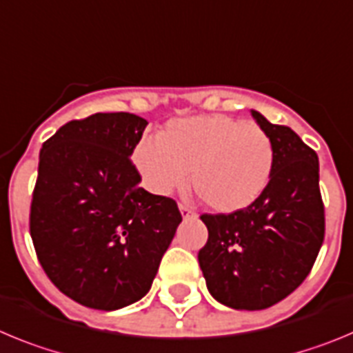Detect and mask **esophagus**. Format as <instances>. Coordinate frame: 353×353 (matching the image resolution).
I'll return each mask as SVG.
<instances>
[{
    "label": "esophagus",
    "instance_id": "34e87169",
    "mask_svg": "<svg viewBox=\"0 0 353 353\" xmlns=\"http://www.w3.org/2000/svg\"><path fill=\"white\" fill-rule=\"evenodd\" d=\"M179 211H181V216H183V218H192V216L195 214L192 208H188V205H184V204H179Z\"/></svg>",
    "mask_w": 353,
    "mask_h": 353
}]
</instances>
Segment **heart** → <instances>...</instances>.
<instances>
[{
  "label": "heart",
  "instance_id": "obj_1",
  "mask_svg": "<svg viewBox=\"0 0 353 353\" xmlns=\"http://www.w3.org/2000/svg\"><path fill=\"white\" fill-rule=\"evenodd\" d=\"M135 161L157 195L193 188L214 211L237 212L265 192L274 148L260 126L230 116H195L167 125L160 139H144Z\"/></svg>",
  "mask_w": 353,
  "mask_h": 353
}]
</instances>
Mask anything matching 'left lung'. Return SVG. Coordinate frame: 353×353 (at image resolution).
<instances>
[{
  "label": "left lung",
  "mask_w": 353,
  "mask_h": 353,
  "mask_svg": "<svg viewBox=\"0 0 353 353\" xmlns=\"http://www.w3.org/2000/svg\"><path fill=\"white\" fill-rule=\"evenodd\" d=\"M274 148L268 188L250 208L202 214L209 237L199 263L209 294L234 310H265L310 274L323 243L325 218L319 157L288 126L252 110Z\"/></svg>",
  "instance_id": "obj_1"
}]
</instances>
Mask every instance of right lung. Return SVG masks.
I'll return each mask as SVG.
<instances>
[{
	"instance_id": "1",
	"label": "right lung",
	"mask_w": 353,
	"mask_h": 353,
	"mask_svg": "<svg viewBox=\"0 0 353 353\" xmlns=\"http://www.w3.org/2000/svg\"><path fill=\"white\" fill-rule=\"evenodd\" d=\"M145 126L135 114L98 112L40 149L31 239L50 281L82 306L141 301L183 220L172 199L139 186L130 157Z\"/></svg>"
}]
</instances>
